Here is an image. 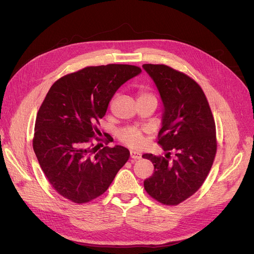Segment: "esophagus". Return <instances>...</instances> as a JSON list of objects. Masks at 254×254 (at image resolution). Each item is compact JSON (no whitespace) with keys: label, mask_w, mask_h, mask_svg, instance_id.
<instances>
[{"label":"esophagus","mask_w":254,"mask_h":254,"mask_svg":"<svg viewBox=\"0 0 254 254\" xmlns=\"http://www.w3.org/2000/svg\"><path fill=\"white\" fill-rule=\"evenodd\" d=\"M141 153H139V152H136V151H133V150H131L130 151V158L132 159V161L134 160H139V159H141Z\"/></svg>","instance_id":"34e87169"}]
</instances>
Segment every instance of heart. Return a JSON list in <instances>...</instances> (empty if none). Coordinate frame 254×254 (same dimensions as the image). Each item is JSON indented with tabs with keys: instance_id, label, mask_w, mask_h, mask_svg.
Segmentation results:
<instances>
[{
	"instance_id": "obj_1",
	"label": "heart",
	"mask_w": 254,
	"mask_h": 254,
	"mask_svg": "<svg viewBox=\"0 0 254 254\" xmlns=\"http://www.w3.org/2000/svg\"><path fill=\"white\" fill-rule=\"evenodd\" d=\"M143 96H150V94L142 93L140 97H143ZM118 137L122 143H124L133 148H140L144 143L142 130L132 128V127H126L124 129L120 130L118 133Z\"/></svg>"
}]
</instances>
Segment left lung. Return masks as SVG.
Returning <instances> with one entry per match:
<instances>
[{"label": "left lung", "mask_w": 254, "mask_h": 254, "mask_svg": "<svg viewBox=\"0 0 254 254\" xmlns=\"http://www.w3.org/2000/svg\"><path fill=\"white\" fill-rule=\"evenodd\" d=\"M163 103L158 144L165 157L145 153L155 171L145 190L159 202L177 205L200 189L216 155V128L200 86L188 75L164 64H143ZM176 158L170 161V153Z\"/></svg>", "instance_id": "8db88e82"}]
</instances>
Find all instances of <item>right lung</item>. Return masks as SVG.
Here are the masks:
<instances>
[{
  "mask_svg": "<svg viewBox=\"0 0 254 254\" xmlns=\"http://www.w3.org/2000/svg\"><path fill=\"white\" fill-rule=\"evenodd\" d=\"M141 72L129 64L87 66L51 87L37 114L33 147L42 172L63 197L75 203L93 200L128 161L127 148L103 144L97 148L92 137L115 92Z\"/></svg>",
  "mask_w": 254,
  "mask_h": 254,
  "instance_id": "obj_1",
  "label": "right lung"
}]
</instances>
